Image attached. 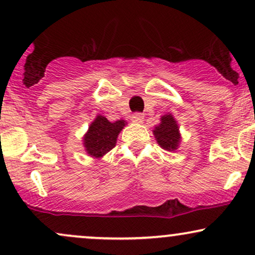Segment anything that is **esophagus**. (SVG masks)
I'll return each mask as SVG.
<instances>
[{"mask_svg": "<svg viewBox=\"0 0 255 255\" xmlns=\"http://www.w3.org/2000/svg\"><path fill=\"white\" fill-rule=\"evenodd\" d=\"M131 121L135 122V124H141L144 121V114L141 113H135L131 115Z\"/></svg>", "mask_w": 255, "mask_h": 255, "instance_id": "obj_1", "label": "esophagus"}]
</instances>
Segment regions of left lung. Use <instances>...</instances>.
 Here are the masks:
<instances>
[{"label":"left lung","instance_id":"obj_1","mask_svg":"<svg viewBox=\"0 0 255 255\" xmlns=\"http://www.w3.org/2000/svg\"><path fill=\"white\" fill-rule=\"evenodd\" d=\"M153 133L160 147L166 151L176 150L180 142V133L172 115L162 116L160 125L156 127Z\"/></svg>","mask_w":255,"mask_h":255}]
</instances>
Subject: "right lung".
I'll use <instances>...</instances> for the list:
<instances>
[{
    "label": "right lung",
    "instance_id": "add662e5",
    "mask_svg": "<svg viewBox=\"0 0 255 255\" xmlns=\"http://www.w3.org/2000/svg\"><path fill=\"white\" fill-rule=\"evenodd\" d=\"M125 127L124 120L111 122L104 116H97L84 137V145L90 156L101 158L115 147L116 137Z\"/></svg>",
    "mask_w": 255,
    "mask_h": 255
}]
</instances>
